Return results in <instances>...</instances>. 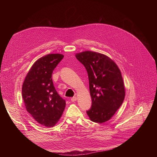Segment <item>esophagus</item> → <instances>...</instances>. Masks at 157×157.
<instances>
[{
	"label": "esophagus",
	"mask_w": 157,
	"mask_h": 157,
	"mask_svg": "<svg viewBox=\"0 0 157 157\" xmlns=\"http://www.w3.org/2000/svg\"><path fill=\"white\" fill-rule=\"evenodd\" d=\"M71 100L72 102H75V101L77 100V98H76V97H73V98H72L71 99Z\"/></svg>",
	"instance_id": "esophagus-1"
}]
</instances>
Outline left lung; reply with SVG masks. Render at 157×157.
<instances>
[{
	"mask_svg": "<svg viewBox=\"0 0 157 157\" xmlns=\"http://www.w3.org/2000/svg\"><path fill=\"white\" fill-rule=\"evenodd\" d=\"M86 68L89 81L92 107L86 111L89 119L104 123L114 116L122 105L125 94L120 69L105 55L85 51L76 53Z\"/></svg>",
	"mask_w": 157,
	"mask_h": 157,
	"instance_id": "left-lung-1",
	"label": "left lung"
}]
</instances>
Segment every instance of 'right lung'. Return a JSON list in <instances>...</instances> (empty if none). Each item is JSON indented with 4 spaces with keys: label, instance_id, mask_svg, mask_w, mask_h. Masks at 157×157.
Instances as JSON below:
<instances>
[{
    "label": "right lung",
    "instance_id": "right-lung-1",
    "mask_svg": "<svg viewBox=\"0 0 157 157\" xmlns=\"http://www.w3.org/2000/svg\"><path fill=\"white\" fill-rule=\"evenodd\" d=\"M63 57V55L56 53L38 59L22 85V98L28 113L38 123L47 127L55 125L66 106L52 78L53 71Z\"/></svg>",
    "mask_w": 157,
    "mask_h": 157
}]
</instances>
